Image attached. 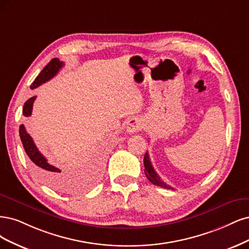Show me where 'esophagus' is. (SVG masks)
Returning <instances> with one entry per match:
<instances>
[{
  "instance_id": "34e87169",
  "label": "esophagus",
  "mask_w": 249,
  "mask_h": 249,
  "mask_svg": "<svg viewBox=\"0 0 249 249\" xmlns=\"http://www.w3.org/2000/svg\"><path fill=\"white\" fill-rule=\"evenodd\" d=\"M142 128V122L138 118H132L127 123L126 129L129 133H135L140 131Z\"/></svg>"
}]
</instances>
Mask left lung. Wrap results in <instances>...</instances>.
I'll return each mask as SVG.
<instances>
[{"label": "left lung", "mask_w": 249, "mask_h": 249, "mask_svg": "<svg viewBox=\"0 0 249 249\" xmlns=\"http://www.w3.org/2000/svg\"><path fill=\"white\" fill-rule=\"evenodd\" d=\"M143 165H145V174H146V177L147 179L151 182L153 183L154 185L156 186H160V187H163V188H170L173 189L170 185H167L165 182H163L160 177L158 176V174L155 172L153 165L151 163V160L149 157L148 152H146L145 157H143Z\"/></svg>", "instance_id": "1"}]
</instances>
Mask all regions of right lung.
Wrapping results in <instances>:
<instances>
[{
  "mask_svg": "<svg viewBox=\"0 0 249 249\" xmlns=\"http://www.w3.org/2000/svg\"><path fill=\"white\" fill-rule=\"evenodd\" d=\"M63 65L64 63L61 62L58 58L53 59L35 78L33 84L31 85V89H35V88L39 87L40 85L50 81L51 78H53L58 73L59 70L63 67ZM35 99L36 96L31 97L29 100L25 102V104H23L22 114L25 117H29L32 115V109H33V103ZM19 136L22 142V146L25 148L27 155L30 157L32 164H33L34 170L36 174L39 176V178L53 188L60 189L65 186V180H64L62 175L60 174L61 170L47 162L46 158L40 153L33 139H32V136L26 131V128L22 124L19 126Z\"/></svg>",
  "mask_w": 249,
  "mask_h": 249,
  "instance_id": "right-lung-1",
  "label": "right lung"
}]
</instances>
